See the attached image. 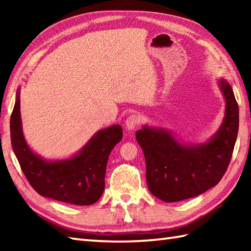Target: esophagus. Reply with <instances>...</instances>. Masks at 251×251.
Listing matches in <instances>:
<instances>
[{
  "mask_svg": "<svg viewBox=\"0 0 251 251\" xmlns=\"http://www.w3.org/2000/svg\"><path fill=\"white\" fill-rule=\"evenodd\" d=\"M140 123H141V117L139 115L131 114V115H129L126 119L125 124H126L127 128H128L129 130H131V129L137 128V127L140 125Z\"/></svg>",
  "mask_w": 251,
  "mask_h": 251,
  "instance_id": "34e87169",
  "label": "esophagus"
}]
</instances>
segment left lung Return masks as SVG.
Returning <instances> with one entry per match:
<instances>
[{
  "label": "left lung",
  "mask_w": 251,
  "mask_h": 251,
  "mask_svg": "<svg viewBox=\"0 0 251 251\" xmlns=\"http://www.w3.org/2000/svg\"><path fill=\"white\" fill-rule=\"evenodd\" d=\"M226 116L220 130L206 143L183 146L164 129L145 126L136 139L145 153L147 183L165 202L195 197L217 185L226 174L238 132V104L226 79L220 81Z\"/></svg>",
  "instance_id": "8db88e82"
}]
</instances>
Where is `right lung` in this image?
<instances>
[{
  "instance_id": "right-lung-1",
  "label": "right lung",
  "mask_w": 251,
  "mask_h": 251,
  "mask_svg": "<svg viewBox=\"0 0 251 251\" xmlns=\"http://www.w3.org/2000/svg\"><path fill=\"white\" fill-rule=\"evenodd\" d=\"M122 137V127L111 126L98 131L76 156L59 162L44 161L30 150L24 138L17 93L10 116L12 147L26 180L42 196L79 206L97 201L104 190L109 155Z\"/></svg>"
}]
</instances>
